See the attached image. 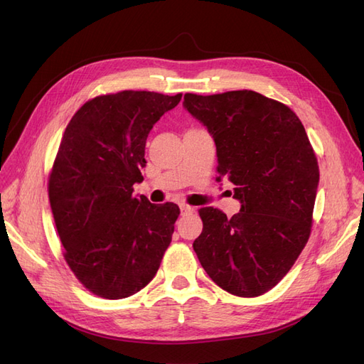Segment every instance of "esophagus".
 <instances>
[{
  "instance_id": "1",
  "label": "esophagus",
  "mask_w": 364,
  "mask_h": 364,
  "mask_svg": "<svg viewBox=\"0 0 364 364\" xmlns=\"http://www.w3.org/2000/svg\"><path fill=\"white\" fill-rule=\"evenodd\" d=\"M193 211H194V206H190V205H186V203H181V213L182 214H190Z\"/></svg>"
}]
</instances>
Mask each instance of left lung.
Listing matches in <instances>:
<instances>
[{
	"label": "left lung",
	"mask_w": 364,
	"mask_h": 364,
	"mask_svg": "<svg viewBox=\"0 0 364 364\" xmlns=\"http://www.w3.org/2000/svg\"><path fill=\"white\" fill-rule=\"evenodd\" d=\"M183 106L211 132L218 181L234 183L241 202L230 218L213 206L199 209L196 255L218 287L261 296L289 273L311 234L318 183L311 142L289 106L255 91L188 92Z\"/></svg>",
	"instance_id": "left-lung-1"
}]
</instances>
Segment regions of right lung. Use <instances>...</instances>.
Returning a JSON list of instances; mask_svg holds the SVG:
<instances>
[{
  "mask_svg": "<svg viewBox=\"0 0 364 364\" xmlns=\"http://www.w3.org/2000/svg\"><path fill=\"white\" fill-rule=\"evenodd\" d=\"M182 94L98 95L63 132L48 176V199L63 258L83 287L124 299L155 278L181 209L134 194L153 124Z\"/></svg>",
  "mask_w": 364,
  "mask_h": 364,
  "instance_id": "add662e5",
  "label": "right lung"
}]
</instances>
